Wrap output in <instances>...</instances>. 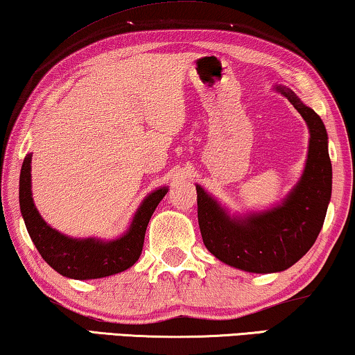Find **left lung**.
<instances>
[{
    "mask_svg": "<svg viewBox=\"0 0 355 355\" xmlns=\"http://www.w3.org/2000/svg\"><path fill=\"white\" fill-rule=\"evenodd\" d=\"M274 91L288 98L309 129L308 157L298 183L272 207L239 215H231L196 184L204 245L220 261L255 274L285 271L301 260L319 236L331 198L329 135L320 116L292 89L276 86Z\"/></svg>",
    "mask_w": 355,
    "mask_h": 355,
    "instance_id": "1",
    "label": "left lung"
}]
</instances>
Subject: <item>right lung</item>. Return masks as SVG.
<instances>
[{
    "label": "right lung",
    "mask_w": 355,
    "mask_h": 355,
    "mask_svg": "<svg viewBox=\"0 0 355 355\" xmlns=\"http://www.w3.org/2000/svg\"><path fill=\"white\" fill-rule=\"evenodd\" d=\"M168 188L161 187L141 200L123 236L111 241L70 237L51 228L40 215L31 194V153L25 156L19 180V202L26 231L40 255L62 276L89 280L108 277L134 266L144 250L146 226Z\"/></svg>",
    "instance_id": "1"
}]
</instances>
